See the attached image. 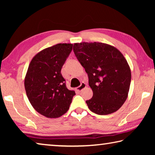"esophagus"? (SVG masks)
I'll list each match as a JSON object with an SVG mask.
<instances>
[{"mask_svg": "<svg viewBox=\"0 0 155 155\" xmlns=\"http://www.w3.org/2000/svg\"><path fill=\"white\" fill-rule=\"evenodd\" d=\"M85 87H86V84L84 82H83V83H81V85L78 86V87H77V90L80 92V91H82L83 89L85 88Z\"/></svg>", "mask_w": 155, "mask_h": 155, "instance_id": "obj_1", "label": "esophagus"}]
</instances>
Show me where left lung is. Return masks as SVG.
Here are the masks:
<instances>
[{
  "instance_id": "1",
  "label": "left lung",
  "mask_w": 155,
  "mask_h": 155,
  "mask_svg": "<svg viewBox=\"0 0 155 155\" xmlns=\"http://www.w3.org/2000/svg\"><path fill=\"white\" fill-rule=\"evenodd\" d=\"M73 51L89 78L93 97L86 101L88 108L98 115L117 111L127 100L131 72L118 49L102 42L75 43Z\"/></svg>"
}]
</instances>
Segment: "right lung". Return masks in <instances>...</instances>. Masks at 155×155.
<instances>
[{
	"label": "right lung",
	"instance_id": "add662e5",
	"mask_svg": "<svg viewBox=\"0 0 155 155\" xmlns=\"http://www.w3.org/2000/svg\"><path fill=\"white\" fill-rule=\"evenodd\" d=\"M72 44H57L36 54L25 78L27 96L34 109L48 118L61 116L69 109L74 90L66 87L61 70Z\"/></svg>",
	"mask_w": 155,
	"mask_h": 155
}]
</instances>
